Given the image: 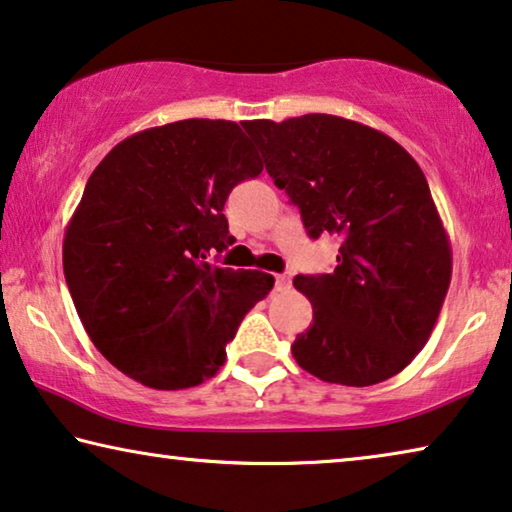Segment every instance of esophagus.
Listing matches in <instances>:
<instances>
[{"mask_svg": "<svg viewBox=\"0 0 512 512\" xmlns=\"http://www.w3.org/2000/svg\"><path fill=\"white\" fill-rule=\"evenodd\" d=\"M289 285H292V276H289V273H278L276 287L278 289H289Z\"/></svg>", "mask_w": 512, "mask_h": 512, "instance_id": "34e87169", "label": "esophagus"}]
</instances>
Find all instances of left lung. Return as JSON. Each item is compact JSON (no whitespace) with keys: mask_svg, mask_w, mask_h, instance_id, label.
I'll return each mask as SVG.
<instances>
[{"mask_svg":"<svg viewBox=\"0 0 512 512\" xmlns=\"http://www.w3.org/2000/svg\"><path fill=\"white\" fill-rule=\"evenodd\" d=\"M243 128L312 239H340L331 273L294 278L312 303L296 363L342 386L398 375L430 338L453 271L423 170L388 135L333 114Z\"/></svg>","mask_w":512,"mask_h":512,"instance_id":"1","label":"left lung"}]
</instances>
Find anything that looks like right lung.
<instances>
[{
	"instance_id": "1",
	"label": "right lung",
	"mask_w": 512,
	"mask_h": 512,
	"mask_svg": "<svg viewBox=\"0 0 512 512\" xmlns=\"http://www.w3.org/2000/svg\"><path fill=\"white\" fill-rule=\"evenodd\" d=\"M262 170L239 124L183 119L126 137L91 172L66 227L64 276L114 368L156 391L220 370L241 319L276 282L207 262L232 241L227 195Z\"/></svg>"
}]
</instances>
